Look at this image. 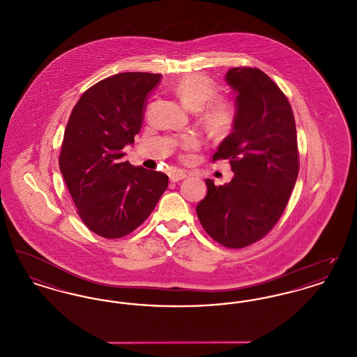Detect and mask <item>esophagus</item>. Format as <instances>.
I'll list each match as a JSON object with an SVG mask.
<instances>
[{
	"instance_id": "1",
	"label": "esophagus",
	"mask_w": 357,
	"mask_h": 357,
	"mask_svg": "<svg viewBox=\"0 0 357 357\" xmlns=\"http://www.w3.org/2000/svg\"><path fill=\"white\" fill-rule=\"evenodd\" d=\"M185 178H187V174L185 171L182 170L174 171L170 175L171 182H179V181L185 179Z\"/></svg>"
}]
</instances>
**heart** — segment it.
I'll list each match as a JSON object with an SVG mask.
<instances>
[{"instance_id":"b5f03b06","label":"heart","mask_w":357,"mask_h":357,"mask_svg":"<svg viewBox=\"0 0 357 357\" xmlns=\"http://www.w3.org/2000/svg\"><path fill=\"white\" fill-rule=\"evenodd\" d=\"M174 92L182 104L188 109L204 108V119L206 124L218 135H223L231 130L237 118L234 102L229 99L215 98L218 93V85L201 73H191L182 77L175 86ZM183 149L191 150L198 146V140L187 137L183 140Z\"/></svg>"}]
</instances>
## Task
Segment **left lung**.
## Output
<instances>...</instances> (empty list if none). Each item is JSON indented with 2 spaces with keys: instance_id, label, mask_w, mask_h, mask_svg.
<instances>
[{
  "instance_id": "8db88e82",
  "label": "left lung",
  "mask_w": 357,
  "mask_h": 357,
  "mask_svg": "<svg viewBox=\"0 0 357 357\" xmlns=\"http://www.w3.org/2000/svg\"><path fill=\"white\" fill-rule=\"evenodd\" d=\"M237 118L213 160L227 159L233 179L215 186L197 206L206 233L226 248L241 249L265 237L288 204L298 175L296 121L287 96L258 68L229 69Z\"/></svg>"
}]
</instances>
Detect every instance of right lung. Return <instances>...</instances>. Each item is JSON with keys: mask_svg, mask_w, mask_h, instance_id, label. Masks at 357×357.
I'll use <instances>...</instances> for the list:
<instances>
[{"mask_svg": "<svg viewBox=\"0 0 357 357\" xmlns=\"http://www.w3.org/2000/svg\"><path fill=\"white\" fill-rule=\"evenodd\" d=\"M162 75L123 72L86 89L69 116L60 171L85 226L109 239L134 231L169 186L159 171L135 167L121 151L143 124L149 93Z\"/></svg>", "mask_w": 357, "mask_h": 357, "instance_id": "add662e5", "label": "right lung"}]
</instances>
